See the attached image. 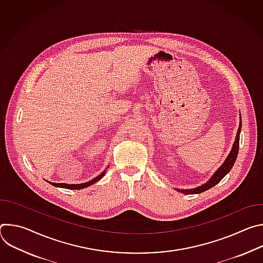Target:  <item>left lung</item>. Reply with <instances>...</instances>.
Wrapping results in <instances>:
<instances>
[{
    "label": "left lung",
    "mask_w": 263,
    "mask_h": 263,
    "mask_svg": "<svg viewBox=\"0 0 263 263\" xmlns=\"http://www.w3.org/2000/svg\"><path fill=\"white\" fill-rule=\"evenodd\" d=\"M240 130H241V117L239 118V127L236 133V137L234 140V143L232 145V148L230 153L228 154L227 158L224 159V161L222 162V164L214 172V174L210 177V179L204 183L201 186L195 187V189H190V190H179V189H175L177 192L182 193L184 195H196V194H201L204 193L210 189H212L213 186H215L224 176H226L231 168L233 167L236 158H237V154H238V149H239V135H240Z\"/></svg>",
    "instance_id": "1"
}]
</instances>
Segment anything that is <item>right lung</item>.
<instances>
[{"label": "right lung", "mask_w": 263, "mask_h": 263, "mask_svg": "<svg viewBox=\"0 0 263 263\" xmlns=\"http://www.w3.org/2000/svg\"><path fill=\"white\" fill-rule=\"evenodd\" d=\"M109 167V165L107 166V168ZM106 168V170H107ZM106 170L100 174L99 176H97L96 178H93L92 180L88 181V182H84V183H80V184H67V183H54V182H50V181H47L48 183L52 184L53 186L55 187H60V189H66V190H82V189H85V187H88L95 183H97L98 181H100L106 174Z\"/></svg>", "instance_id": "add662e5"}]
</instances>
